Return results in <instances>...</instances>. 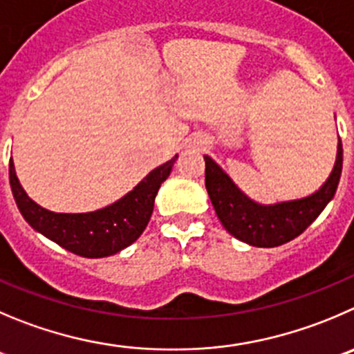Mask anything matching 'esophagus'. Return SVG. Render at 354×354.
I'll list each match as a JSON object with an SVG mask.
<instances>
[{"instance_id": "esophagus-1", "label": "esophagus", "mask_w": 354, "mask_h": 354, "mask_svg": "<svg viewBox=\"0 0 354 354\" xmlns=\"http://www.w3.org/2000/svg\"><path fill=\"white\" fill-rule=\"evenodd\" d=\"M198 147H200V149H203V144L200 142V144H198Z\"/></svg>"}]
</instances>
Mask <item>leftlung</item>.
I'll return each instance as SVG.
<instances>
[{"mask_svg":"<svg viewBox=\"0 0 354 354\" xmlns=\"http://www.w3.org/2000/svg\"><path fill=\"white\" fill-rule=\"evenodd\" d=\"M203 158L205 186L221 224L231 236L259 248L280 247L304 233L332 201L342 171V144L339 139L334 168L315 193L295 200L259 203L236 186L214 158L208 154Z\"/></svg>","mask_w":354,"mask_h":354,"instance_id":"obj_1","label":"left lung"}]
</instances>
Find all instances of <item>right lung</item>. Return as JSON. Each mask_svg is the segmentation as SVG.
<instances>
[{"mask_svg": "<svg viewBox=\"0 0 354 354\" xmlns=\"http://www.w3.org/2000/svg\"><path fill=\"white\" fill-rule=\"evenodd\" d=\"M177 154L160 165L114 203L93 212L64 214L43 208L20 186L15 165L10 160V186L20 214L32 230L66 250L86 259H102L130 247L146 230L154 198L170 175Z\"/></svg>", "mask_w": 354, "mask_h": 354, "instance_id": "right-lung-1", "label": "right lung"}]
</instances>
